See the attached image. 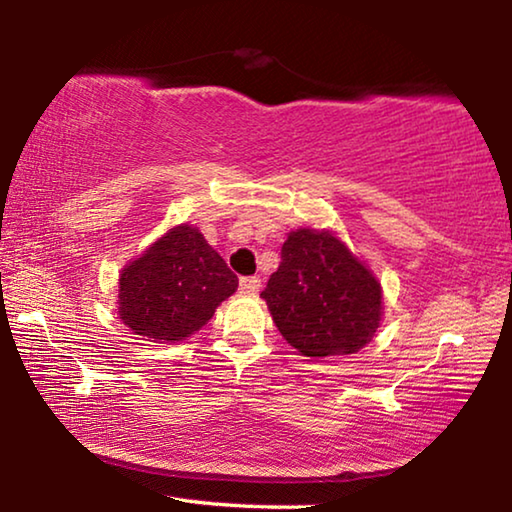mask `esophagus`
I'll return each instance as SVG.
<instances>
[{
    "instance_id": "34e87169",
    "label": "esophagus",
    "mask_w": 512,
    "mask_h": 512,
    "mask_svg": "<svg viewBox=\"0 0 512 512\" xmlns=\"http://www.w3.org/2000/svg\"><path fill=\"white\" fill-rule=\"evenodd\" d=\"M259 287H262V280H259V277H255V275L241 277V280H239V291L241 293H257Z\"/></svg>"
}]
</instances>
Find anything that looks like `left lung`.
<instances>
[{
	"instance_id": "1",
	"label": "left lung",
	"mask_w": 512,
	"mask_h": 512,
	"mask_svg": "<svg viewBox=\"0 0 512 512\" xmlns=\"http://www.w3.org/2000/svg\"><path fill=\"white\" fill-rule=\"evenodd\" d=\"M259 298L287 343L314 359L366 348L384 316L381 282L327 228L289 232L282 262Z\"/></svg>"
}]
</instances>
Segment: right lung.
<instances>
[{
  "instance_id": "right-lung-1",
  "label": "right lung",
  "mask_w": 512,
  "mask_h": 512,
  "mask_svg": "<svg viewBox=\"0 0 512 512\" xmlns=\"http://www.w3.org/2000/svg\"><path fill=\"white\" fill-rule=\"evenodd\" d=\"M239 280L196 225H173L119 273L117 316L153 343H180L214 316Z\"/></svg>"
}]
</instances>
